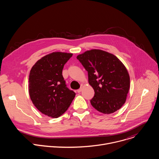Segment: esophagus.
<instances>
[{
    "mask_svg": "<svg viewBox=\"0 0 159 159\" xmlns=\"http://www.w3.org/2000/svg\"><path fill=\"white\" fill-rule=\"evenodd\" d=\"M83 87H84V85H81V86H80V88L79 89H78L77 90V93H80L82 90V89H83Z\"/></svg>",
    "mask_w": 159,
    "mask_h": 159,
    "instance_id": "obj_1",
    "label": "esophagus"
}]
</instances>
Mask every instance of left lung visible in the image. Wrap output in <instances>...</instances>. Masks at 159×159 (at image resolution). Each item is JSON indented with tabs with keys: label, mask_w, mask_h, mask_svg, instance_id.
<instances>
[{
	"label": "left lung",
	"mask_w": 159,
	"mask_h": 159,
	"mask_svg": "<svg viewBox=\"0 0 159 159\" xmlns=\"http://www.w3.org/2000/svg\"><path fill=\"white\" fill-rule=\"evenodd\" d=\"M77 58L88 72L89 84L94 90L92 106L104 114L120 109L126 102L130 86L124 64L115 55L98 49L87 50Z\"/></svg>",
	"instance_id": "1"
}]
</instances>
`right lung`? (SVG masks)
<instances>
[{
	"label": "right lung",
	"mask_w": 159,
	"mask_h": 159,
	"mask_svg": "<svg viewBox=\"0 0 159 159\" xmlns=\"http://www.w3.org/2000/svg\"><path fill=\"white\" fill-rule=\"evenodd\" d=\"M72 53L53 52L38 60L29 76V94L34 106L43 114L57 118L68 109L75 96L66 87L62 75L64 65Z\"/></svg>",
	"instance_id": "1"
}]
</instances>
